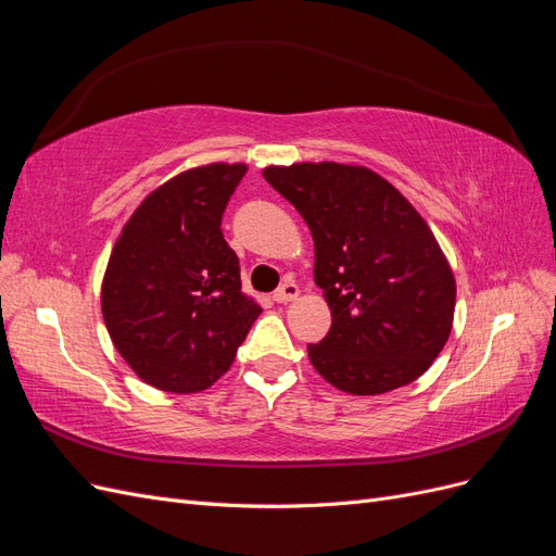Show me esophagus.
Masks as SVG:
<instances>
[{"label": "esophagus", "instance_id": "esophagus-1", "mask_svg": "<svg viewBox=\"0 0 556 556\" xmlns=\"http://www.w3.org/2000/svg\"><path fill=\"white\" fill-rule=\"evenodd\" d=\"M274 299L278 304H288V301L299 299V285L296 282H282L280 288L274 292Z\"/></svg>", "mask_w": 556, "mask_h": 556}]
</instances>
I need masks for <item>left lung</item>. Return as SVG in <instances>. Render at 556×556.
Listing matches in <instances>:
<instances>
[{
	"label": "left lung",
	"instance_id": "1",
	"mask_svg": "<svg viewBox=\"0 0 556 556\" xmlns=\"http://www.w3.org/2000/svg\"><path fill=\"white\" fill-rule=\"evenodd\" d=\"M304 217L331 329L308 345L315 371L355 396L422 376L450 339L457 280L425 217L362 164L296 162L262 172Z\"/></svg>",
	"mask_w": 556,
	"mask_h": 556
}]
</instances>
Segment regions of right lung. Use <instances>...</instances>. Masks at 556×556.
Listing matches in <instances>:
<instances>
[{"label":"right lung","mask_w":556,"mask_h":556,"mask_svg":"<svg viewBox=\"0 0 556 556\" xmlns=\"http://www.w3.org/2000/svg\"><path fill=\"white\" fill-rule=\"evenodd\" d=\"M248 172L211 162L162 182L125 223L102 280L115 350L146 384L197 394L220 380L262 308L241 292L223 213Z\"/></svg>","instance_id":"obj_1"}]
</instances>
